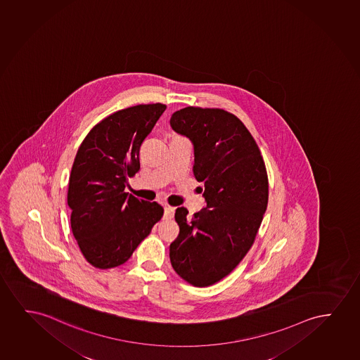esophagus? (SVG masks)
I'll return each instance as SVG.
<instances>
[{"instance_id": "obj_1", "label": "esophagus", "mask_w": 360, "mask_h": 360, "mask_svg": "<svg viewBox=\"0 0 360 360\" xmlns=\"http://www.w3.org/2000/svg\"><path fill=\"white\" fill-rule=\"evenodd\" d=\"M174 215V207H169V205H166L165 207V217L166 219H171Z\"/></svg>"}]
</instances>
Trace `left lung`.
Instances as JSON below:
<instances>
[{"label": "left lung", "instance_id": "obj_1", "mask_svg": "<svg viewBox=\"0 0 360 360\" xmlns=\"http://www.w3.org/2000/svg\"><path fill=\"white\" fill-rule=\"evenodd\" d=\"M169 124L194 146L193 173L207 207L188 217L177 207L179 235L169 246L173 269L194 286L215 284L250 251L268 204L266 165L255 139L224 109L187 107Z\"/></svg>", "mask_w": 360, "mask_h": 360}]
</instances>
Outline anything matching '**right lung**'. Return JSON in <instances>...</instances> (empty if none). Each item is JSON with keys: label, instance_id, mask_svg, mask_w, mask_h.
I'll use <instances>...</instances> for the list:
<instances>
[{"label": "right lung", "instance_id": "1", "mask_svg": "<svg viewBox=\"0 0 360 360\" xmlns=\"http://www.w3.org/2000/svg\"><path fill=\"white\" fill-rule=\"evenodd\" d=\"M166 105L139 104L94 125L76 153L68 191L71 229L89 264L120 266L161 220L163 207L124 189L140 169L139 153Z\"/></svg>", "mask_w": 360, "mask_h": 360}]
</instances>
